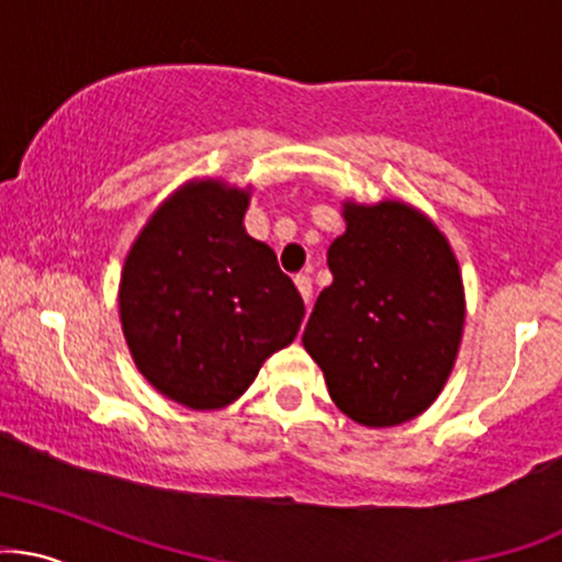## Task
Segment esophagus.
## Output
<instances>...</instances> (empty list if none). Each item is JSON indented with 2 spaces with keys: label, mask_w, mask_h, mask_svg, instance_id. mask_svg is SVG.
Wrapping results in <instances>:
<instances>
[{
  "label": "esophagus",
  "mask_w": 562,
  "mask_h": 562,
  "mask_svg": "<svg viewBox=\"0 0 562 562\" xmlns=\"http://www.w3.org/2000/svg\"><path fill=\"white\" fill-rule=\"evenodd\" d=\"M293 282H295V288H299V293H301V299H304V304L310 306V301H312V280H310V274H295Z\"/></svg>",
  "instance_id": "34e87169"
}]
</instances>
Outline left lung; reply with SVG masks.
<instances>
[{
  "label": "left lung",
  "mask_w": 562,
  "mask_h": 562,
  "mask_svg": "<svg viewBox=\"0 0 562 562\" xmlns=\"http://www.w3.org/2000/svg\"><path fill=\"white\" fill-rule=\"evenodd\" d=\"M333 282L317 295L304 341L338 411L394 427L435 403L459 355L464 285L446 234L416 207L344 205Z\"/></svg>",
  "instance_id": "1"
}]
</instances>
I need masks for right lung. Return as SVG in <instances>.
<instances>
[{"instance_id": "add662e5", "label": "right lung", "mask_w": 562, "mask_h": 562, "mask_svg": "<svg viewBox=\"0 0 562 562\" xmlns=\"http://www.w3.org/2000/svg\"><path fill=\"white\" fill-rule=\"evenodd\" d=\"M248 202L245 189L189 181L157 207L122 269L120 317L135 366L194 411L234 403L304 319L274 250L245 232Z\"/></svg>"}]
</instances>
